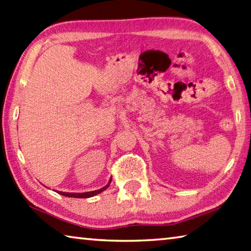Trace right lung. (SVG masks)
<instances>
[{"label":"right lung","instance_id":"add662e5","mask_svg":"<svg viewBox=\"0 0 251 251\" xmlns=\"http://www.w3.org/2000/svg\"><path fill=\"white\" fill-rule=\"evenodd\" d=\"M111 181L112 179H110V181H108V183L104 186V188L100 189V190H97V191H91V192H84V193H67V192H60L59 191V194L61 195H65V197H68V198H78V199H86V198H91V197H94V195H97L99 193L103 192L104 190H106L108 186H110L111 184Z\"/></svg>","mask_w":251,"mask_h":251}]
</instances>
